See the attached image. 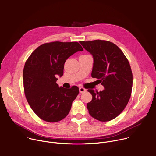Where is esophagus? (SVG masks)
<instances>
[{
	"instance_id": "34e87169",
	"label": "esophagus",
	"mask_w": 156,
	"mask_h": 156,
	"mask_svg": "<svg viewBox=\"0 0 156 156\" xmlns=\"http://www.w3.org/2000/svg\"><path fill=\"white\" fill-rule=\"evenodd\" d=\"M79 91H80V93H84V92H86L87 91V90L86 89H84V88H79Z\"/></svg>"
}]
</instances>
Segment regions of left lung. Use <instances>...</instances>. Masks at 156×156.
I'll return each instance as SVG.
<instances>
[{"mask_svg":"<svg viewBox=\"0 0 156 156\" xmlns=\"http://www.w3.org/2000/svg\"><path fill=\"white\" fill-rule=\"evenodd\" d=\"M93 56L91 76L104 87L100 93L88 90L93 96L87 104L90 115L100 121H108L119 116L128 103L133 87L129 63L121 49L112 42L96 40L80 41Z\"/></svg>","mask_w":156,"mask_h":156,"instance_id":"left-lung-1","label":"left lung"}]
</instances>
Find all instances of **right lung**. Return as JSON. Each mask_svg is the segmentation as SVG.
<instances>
[{
	"label": "right lung",
	"instance_id": "add662e5",
	"mask_svg": "<svg viewBox=\"0 0 156 156\" xmlns=\"http://www.w3.org/2000/svg\"><path fill=\"white\" fill-rule=\"evenodd\" d=\"M79 51L83 49L78 42L54 41L39 46L27 59L23 72L25 94L41 119L55 122L68 115L79 89H65L56 81L63 75L66 60Z\"/></svg>",
	"mask_w": 156,
	"mask_h": 156
}]
</instances>
